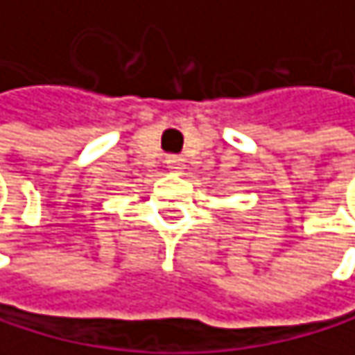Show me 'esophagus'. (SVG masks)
<instances>
[{
	"mask_svg": "<svg viewBox=\"0 0 355 355\" xmlns=\"http://www.w3.org/2000/svg\"><path fill=\"white\" fill-rule=\"evenodd\" d=\"M183 157H168V159H166V166L168 168H172V170H181L183 168Z\"/></svg>",
	"mask_w": 355,
	"mask_h": 355,
	"instance_id": "esophagus-1",
	"label": "esophagus"
}]
</instances>
